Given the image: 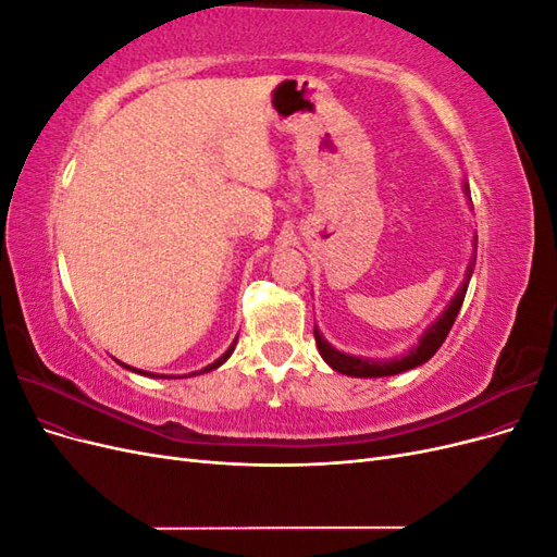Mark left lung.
I'll return each mask as SVG.
<instances>
[{"label":"left lung","mask_w":557,"mask_h":557,"mask_svg":"<svg viewBox=\"0 0 557 557\" xmlns=\"http://www.w3.org/2000/svg\"><path fill=\"white\" fill-rule=\"evenodd\" d=\"M462 190L467 195V199L471 201L469 197V183L462 181ZM474 252H471L469 258V264L465 269V281L460 283V288L455 290V295L450 297V301L446 305V309L442 311V315L434 320V323L420 334V339L413 348H409L407 352H401L399 358H381V360H374V358H360V356H350V352H344V350H336L325 336L323 332L318 330V325H313V336H315V346H318V352L320 358H323L334 372L339 374H346V376H356V379H381V376H395V374H401V372H409V369H416L420 364H425L436 350L442 348L444 339L448 336L455 318H458V311L462 307L465 301V295H467V285H469V278L471 274H474V264H476V237H474Z\"/></svg>","instance_id":"8db88e82"}]
</instances>
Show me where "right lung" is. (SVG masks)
<instances>
[{"mask_svg": "<svg viewBox=\"0 0 557 557\" xmlns=\"http://www.w3.org/2000/svg\"><path fill=\"white\" fill-rule=\"evenodd\" d=\"M234 346H237V339H234L232 344H230V348L223 352V356L221 358H218L215 362H211V364H207L205 369H199V372H190L188 376H197V374H207V372H213V369H218V367H221L223 362H227V358L232 356V352H234ZM117 364H123V362H117ZM125 369H129V372H137V374H141V376H150V379H158L156 374H150V372H144V369H134V367H129V364H123ZM164 379H176V376H164ZM178 379H183V376H178Z\"/></svg>", "mask_w": 557, "mask_h": 557, "instance_id": "1", "label": "right lung"}]
</instances>
